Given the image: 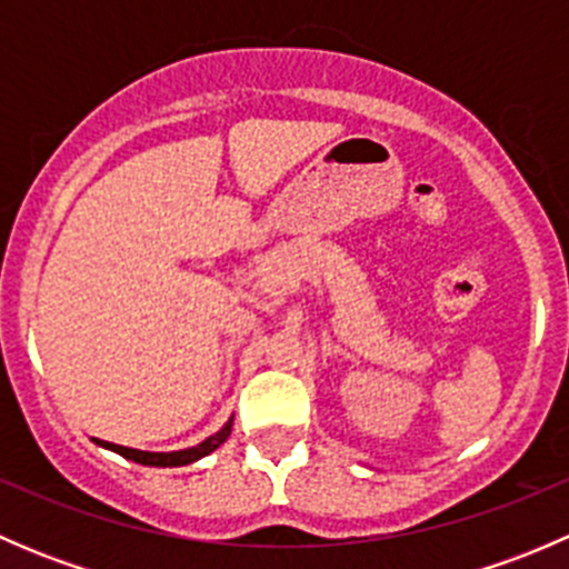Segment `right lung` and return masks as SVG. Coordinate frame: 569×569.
I'll list each match as a JSON object with an SVG mask.
<instances>
[{
    "label": "right lung",
    "instance_id": "obj_1",
    "mask_svg": "<svg viewBox=\"0 0 569 569\" xmlns=\"http://www.w3.org/2000/svg\"><path fill=\"white\" fill-rule=\"evenodd\" d=\"M231 429H233V416L228 418L226 427L217 429V432L211 435V438H206L203 443L189 446V449H181V451H140V449H129V446L109 443V440H99V438H93V443L107 451H114V455L126 457V460L137 465H148V468H181V465H192L203 460V457H209L211 451L220 449V446L228 440V435H231Z\"/></svg>",
    "mask_w": 569,
    "mask_h": 569
}]
</instances>
